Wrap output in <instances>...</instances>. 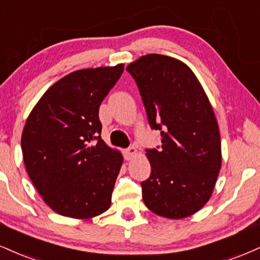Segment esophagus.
Masks as SVG:
<instances>
[{
	"label": "esophagus",
	"instance_id": "esophagus-1",
	"mask_svg": "<svg viewBox=\"0 0 260 260\" xmlns=\"http://www.w3.org/2000/svg\"><path fill=\"white\" fill-rule=\"evenodd\" d=\"M136 155H137V149L134 148V146H129V148L124 150V157H126V160H132Z\"/></svg>",
	"mask_w": 260,
	"mask_h": 260
}]
</instances>
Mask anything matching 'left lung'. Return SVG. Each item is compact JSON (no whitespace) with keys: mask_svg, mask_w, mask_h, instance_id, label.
Here are the masks:
<instances>
[{"mask_svg":"<svg viewBox=\"0 0 260 260\" xmlns=\"http://www.w3.org/2000/svg\"><path fill=\"white\" fill-rule=\"evenodd\" d=\"M142 95L151 129L161 145L145 149L151 173L142 181L150 211L180 219L211 198L221 166L218 122L199 80L187 65L162 54H148L126 68Z\"/></svg>","mask_w":260,"mask_h":260,"instance_id":"left-lung-1","label":"left lung"}]
</instances>
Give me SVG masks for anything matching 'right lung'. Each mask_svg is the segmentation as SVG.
Returning <instances> with one entry per match:
<instances>
[{
	"label": "right lung",
	"instance_id": "right-lung-1",
	"mask_svg": "<svg viewBox=\"0 0 260 260\" xmlns=\"http://www.w3.org/2000/svg\"><path fill=\"white\" fill-rule=\"evenodd\" d=\"M122 73L123 64L69 74L27 117L21 136L25 168L59 214L87 219L110 207L122 156L100 137L99 106Z\"/></svg>",
	"mask_w": 260,
	"mask_h": 260
}]
</instances>
